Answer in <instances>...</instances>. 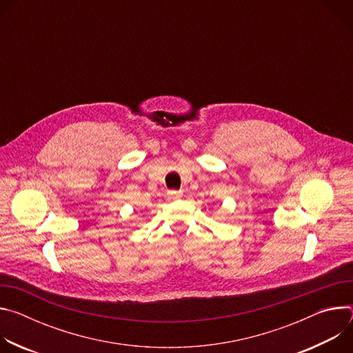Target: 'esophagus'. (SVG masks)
Returning a JSON list of instances; mask_svg holds the SVG:
<instances>
[{
  "label": "esophagus",
  "instance_id": "1",
  "mask_svg": "<svg viewBox=\"0 0 353 353\" xmlns=\"http://www.w3.org/2000/svg\"><path fill=\"white\" fill-rule=\"evenodd\" d=\"M169 198H180L183 195V191H177V190H172L168 192Z\"/></svg>",
  "mask_w": 353,
  "mask_h": 353
}]
</instances>
